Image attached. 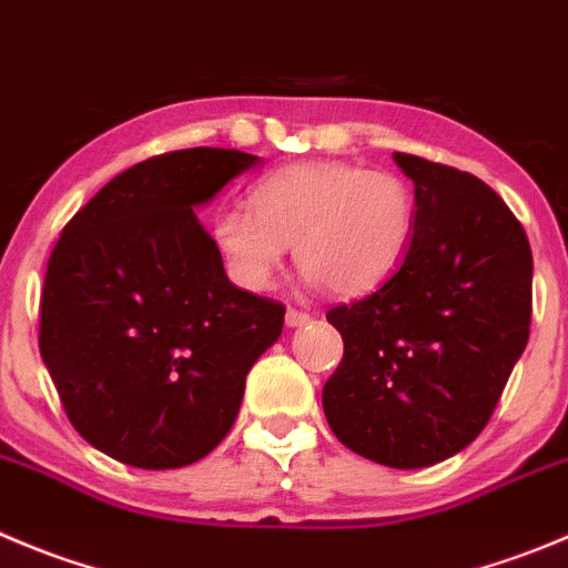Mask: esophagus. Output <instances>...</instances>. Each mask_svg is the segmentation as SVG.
I'll list each match as a JSON object with an SVG mask.
<instances>
[{
  "instance_id": "obj_1",
  "label": "esophagus",
  "mask_w": 568,
  "mask_h": 568,
  "mask_svg": "<svg viewBox=\"0 0 568 568\" xmlns=\"http://www.w3.org/2000/svg\"><path fill=\"white\" fill-rule=\"evenodd\" d=\"M310 321H312V315H310V312L293 310V306H290V310H287V326H290V328L306 326V323H310Z\"/></svg>"
}]
</instances>
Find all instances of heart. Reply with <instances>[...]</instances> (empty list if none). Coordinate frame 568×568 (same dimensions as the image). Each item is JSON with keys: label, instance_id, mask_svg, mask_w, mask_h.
<instances>
[{"label": "heart", "instance_id": "b5f03b06", "mask_svg": "<svg viewBox=\"0 0 568 568\" xmlns=\"http://www.w3.org/2000/svg\"><path fill=\"white\" fill-rule=\"evenodd\" d=\"M251 206L223 209L212 223L225 270L251 293L273 284L295 245L312 284L365 295L396 273L415 231L413 186L351 161L281 166L253 183Z\"/></svg>", "mask_w": 568, "mask_h": 568}]
</instances>
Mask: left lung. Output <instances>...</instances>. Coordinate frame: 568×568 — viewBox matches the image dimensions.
I'll list each match as a JSON object with an SVG mask.
<instances>
[{"instance_id":"left-lung-1","label":"left lung","mask_w":568,"mask_h":568,"mask_svg":"<svg viewBox=\"0 0 568 568\" xmlns=\"http://www.w3.org/2000/svg\"><path fill=\"white\" fill-rule=\"evenodd\" d=\"M415 183V231L396 273L334 306L343 362L323 413L343 446L426 468L485 429L530 337L532 253L505 200L468 172L393 153Z\"/></svg>"}]
</instances>
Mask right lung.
<instances>
[{"label": "right lung", "instance_id": "obj_1", "mask_svg": "<svg viewBox=\"0 0 568 568\" xmlns=\"http://www.w3.org/2000/svg\"><path fill=\"white\" fill-rule=\"evenodd\" d=\"M258 161L220 148L155 155L119 172L63 229L38 348L72 426L102 455L181 468L234 426L284 306L231 284L194 209Z\"/></svg>", "mask_w": 568, "mask_h": 568}]
</instances>
